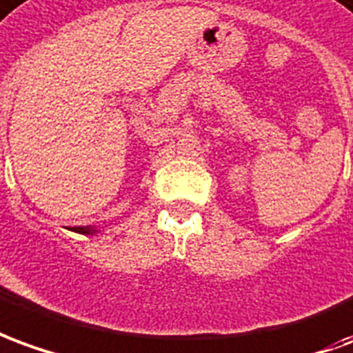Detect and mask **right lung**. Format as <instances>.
I'll list each match as a JSON object with an SVG mask.
<instances>
[{
  "instance_id": "right-lung-1",
  "label": "right lung",
  "mask_w": 353,
  "mask_h": 353,
  "mask_svg": "<svg viewBox=\"0 0 353 353\" xmlns=\"http://www.w3.org/2000/svg\"><path fill=\"white\" fill-rule=\"evenodd\" d=\"M74 232H77V234H97L99 230L92 228V226H76Z\"/></svg>"
}]
</instances>
